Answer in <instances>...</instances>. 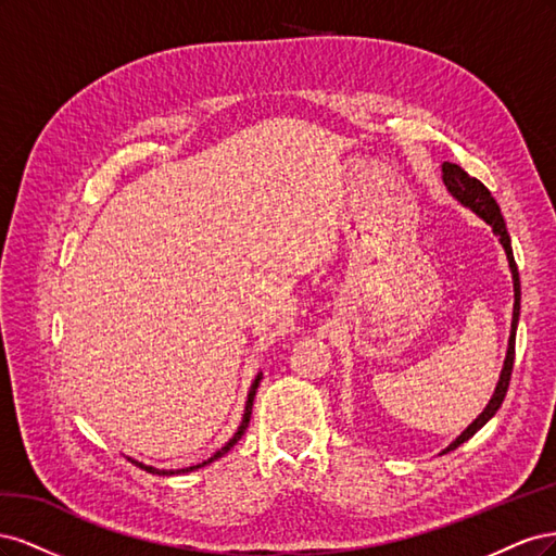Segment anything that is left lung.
<instances>
[{
	"instance_id": "1",
	"label": "left lung",
	"mask_w": 556,
	"mask_h": 556,
	"mask_svg": "<svg viewBox=\"0 0 556 556\" xmlns=\"http://www.w3.org/2000/svg\"><path fill=\"white\" fill-rule=\"evenodd\" d=\"M443 182L445 188L450 190V194L462 201L464 206H468L476 215H480L482 220L494 229V233L498 237L503 250H506L508 255V264H510V274H513V288H515V306H513V325H510V339H508V352H506V362H503V371L501 378L496 382V390L486 403V408L473 419V425H468L466 431H462V435H457V441H452L443 452H450L454 447H459L464 441H468L470 435H473L478 429H482L490 419L496 415V410L501 408L503 399H506L508 392V384H510V376H513V364H515V333H517V319H519V274H517V264L513 257V245H510V233L506 229V223H503V215L501 208L496 204V199L492 197V192L484 188V185L468 176L459 164H452V162H443Z\"/></svg>"
}]
</instances>
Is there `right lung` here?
<instances>
[{"label": "right lung", "instance_id": "right-lung-1", "mask_svg": "<svg viewBox=\"0 0 556 556\" xmlns=\"http://www.w3.org/2000/svg\"><path fill=\"white\" fill-rule=\"evenodd\" d=\"M260 380H262V374H257V378L252 380V384H250V392H248V401H245V410H243V419H241V425H239V429H237V433L231 435L229 439V443H225V447H220L217 450L211 459H206V462H201V464H197V466H190V468H178V470H164V468H155V466H146V464H141V462H134L131 459V464H137L139 468H143V470H148V473H153V476H178V473H190V470H197V468H201V466H206V464H211V462H215V459H220L223 454H227L233 445H237L239 441H241V435L245 433V429H248V425H250V415H252V401H255V394H257V387H260Z\"/></svg>", "mask_w": 556, "mask_h": 556}]
</instances>
